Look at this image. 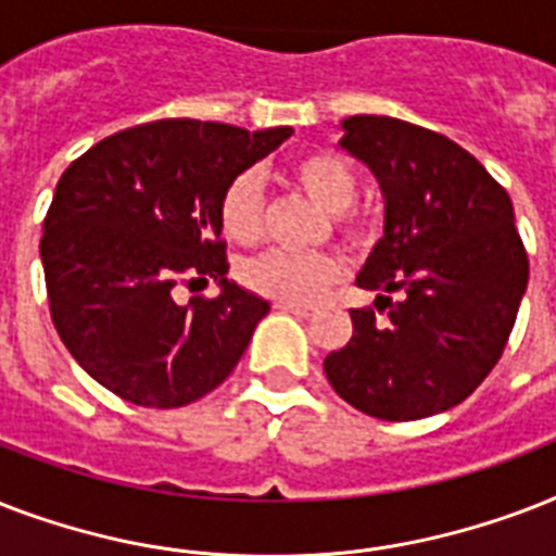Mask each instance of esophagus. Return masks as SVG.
Returning <instances> with one entry per match:
<instances>
[{
	"instance_id": "esophagus-1",
	"label": "esophagus",
	"mask_w": 556,
	"mask_h": 556,
	"mask_svg": "<svg viewBox=\"0 0 556 556\" xmlns=\"http://www.w3.org/2000/svg\"><path fill=\"white\" fill-rule=\"evenodd\" d=\"M274 308H279V312H288V314H296V317H308V314L314 312L312 305H305V303H274Z\"/></svg>"
}]
</instances>
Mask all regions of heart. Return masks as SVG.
<instances>
[{"mask_svg": "<svg viewBox=\"0 0 556 556\" xmlns=\"http://www.w3.org/2000/svg\"><path fill=\"white\" fill-rule=\"evenodd\" d=\"M288 176L317 204L338 213V230L346 239L364 236V222L346 210L357 195V176L340 152L312 150L288 167ZM218 225L239 244L260 242L265 233V201L253 173H239L218 195ZM244 288L277 303H312L340 277V262L329 253L268 251L239 268Z\"/></svg>", "mask_w": 556, "mask_h": 556, "instance_id": "1", "label": "heart"}]
</instances>
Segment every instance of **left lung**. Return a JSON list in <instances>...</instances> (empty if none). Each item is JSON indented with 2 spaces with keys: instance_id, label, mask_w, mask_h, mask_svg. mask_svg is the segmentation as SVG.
Masks as SVG:
<instances>
[{
  "instance_id": "8db88e82",
  "label": "left lung",
  "mask_w": 556,
  "mask_h": 556,
  "mask_svg": "<svg viewBox=\"0 0 556 556\" xmlns=\"http://www.w3.org/2000/svg\"><path fill=\"white\" fill-rule=\"evenodd\" d=\"M340 147L378 178L383 239L357 286L352 338L323 361L346 404L415 421L462 404L500 364L528 286V253L505 187L444 135L397 117L343 121ZM378 313L388 317L380 321Z\"/></svg>"
}]
</instances>
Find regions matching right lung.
Masks as SVG:
<instances>
[{"instance_id": "1", "label": "right lung", "mask_w": 556, "mask_h": 556, "mask_svg": "<svg viewBox=\"0 0 556 556\" xmlns=\"http://www.w3.org/2000/svg\"><path fill=\"white\" fill-rule=\"evenodd\" d=\"M291 138V126L167 117L94 143L68 164L39 256L51 320L72 357L129 404L176 409L233 371L270 305L227 282L218 195ZM216 278L223 294L172 300Z\"/></svg>"}]
</instances>
